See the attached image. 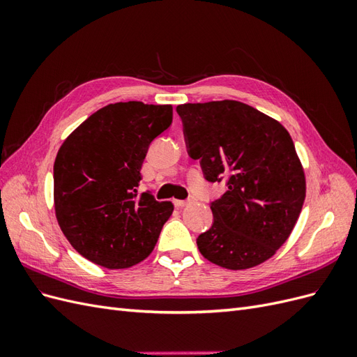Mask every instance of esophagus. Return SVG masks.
<instances>
[{"mask_svg":"<svg viewBox=\"0 0 357 357\" xmlns=\"http://www.w3.org/2000/svg\"><path fill=\"white\" fill-rule=\"evenodd\" d=\"M190 204V201L188 199V201H183V199H174V205L177 208H183V207H186V205H189Z\"/></svg>","mask_w":357,"mask_h":357,"instance_id":"1","label":"esophagus"}]
</instances>
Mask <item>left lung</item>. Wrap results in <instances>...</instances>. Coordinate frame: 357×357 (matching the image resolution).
<instances>
[{
    "label": "left lung",
    "mask_w": 357,
    "mask_h": 357,
    "mask_svg": "<svg viewBox=\"0 0 357 357\" xmlns=\"http://www.w3.org/2000/svg\"><path fill=\"white\" fill-rule=\"evenodd\" d=\"M188 152L208 181L226 178L211 202L213 226L201 255L228 269H248L282 247L305 199V174L294 139L275 119L240 101L177 105Z\"/></svg>",
    "instance_id": "obj_1"
}]
</instances>
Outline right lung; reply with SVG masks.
Returning <instances> with one entry per match:
<instances>
[{
    "label": "right lung",
    "instance_id": "obj_1",
    "mask_svg": "<svg viewBox=\"0 0 357 357\" xmlns=\"http://www.w3.org/2000/svg\"><path fill=\"white\" fill-rule=\"evenodd\" d=\"M172 122L171 105L142 101L102 107L62 143L53 165L61 231L88 261L134 266L153 252L174 205L138 195L150 143Z\"/></svg>",
    "mask_w": 357,
    "mask_h": 357
}]
</instances>
